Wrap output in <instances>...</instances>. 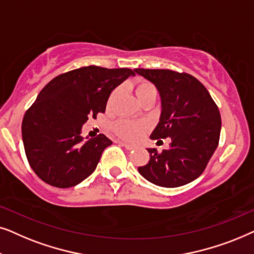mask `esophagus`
<instances>
[{
    "mask_svg": "<svg viewBox=\"0 0 254 254\" xmlns=\"http://www.w3.org/2000/svg\"><path fill=\"white\" fill-rule=\"evenodd\" d=\"M121 144L123 145V146L127 148V150H129V151H131V150H134V145H132V144H129V143H125V141H121Z\"/></svg>",
    "mask_w": 254,
    "mask_h": 254,
    "instance_id": "obj_1",
    "label": "esophagus"
}]
</instances>
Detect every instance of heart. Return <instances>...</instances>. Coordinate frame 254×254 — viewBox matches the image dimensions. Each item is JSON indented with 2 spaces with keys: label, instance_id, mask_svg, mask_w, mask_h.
<instances>
[{
  "label": "heart",
  "instance_id": "heart-1",
  "mask_svg": "<svg viewBox=\"0 0 254 254\" xmlns=\"http://www.w3.org/2000/svg\"><path fill=\"white\" fill-rule=\"evenodd\" d=\"M152 92H157V90H155V87L151 82H148L146 80L138 81L136 84V93L138 99L140 101L143 100L147 94H150ZM114 96L115 94L111 95L109 104L111 103V101H113ZM113 130L117 136L124 138V139L136 140L138 138H140L141 134L147 130V124L143 123V122H134L131 120H127V118H122V120H118L113 124Z\"/></svg>",
  "mask_w": 254,
  "mask_h": 254
}]
</instances>
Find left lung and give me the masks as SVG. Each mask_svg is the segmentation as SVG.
<instances>
[{
    "label": "left lung",
    "instance_id": "left-lung-1",
    "mask_svg": "<svg viewBox=\"0 0 254 254\" xmlns=\"http://www.w3.org/2000/svg\"><path fill=\"white\" fill-rule=\"evenodd\" d=\"M161 97L160 121L152 139L171 138L168 150L147 148L150 161L138 172L152 184L175 188L194 181L218 146L221 114L203 84L188 73L136 68Z\"/></svg>",
    "mask_w": 254,
    "mask_h": 254
}]
</instances>
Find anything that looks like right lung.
I'll return each mask as SVG.
<instances>
[{
    "mask_svg": "<svg viewBox=\"0 0 254 254\" xmlns=\"http://www.w3.org/2000/svg\"><path fill=\"white\" fill-rule=\"evenodd\" d=\"M134 74L130 68L84 66L60 74L43 88L22 122L26 158L39 179L69 188L95 171L113 141L104 134L84 141L81 127L88 117L104 113L110 93Z\"/></svg>",
    "mask_w": 254,
    "mask_h": 254,
    "instance_id": "obj_1",
    "label": "right lung"
}]
</instances>
